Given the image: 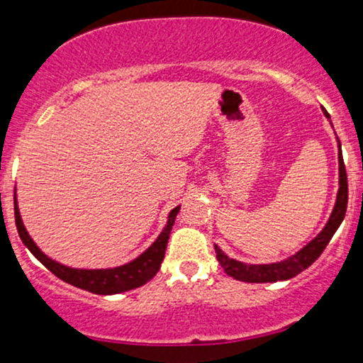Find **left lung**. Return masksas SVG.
<instances>
[{"instance_id": "left-lung-1", "label": "left lung", "mask_w": 363, "mask_h": 363, "mask_svg": "<svg viewBox=\"0 0 363 363\" xmlns=\"http://www.w3.org/2000/svg\"><path fill=\"white\" fill-rule=\"evenodd\" d=\"M324 111V109H323ZM324 116L329 119V114L324 111ZM338 162H340V189L338 196H336L335 208H333V213L329 216L326 227L319 232V235L315 239H312L306 247H302L301 251L295 252L294 256L286 257L285 261L280 262H269V264H245V262L235 261L232 257H228L218 245H215L216 259L222 264L223 272L228 277L235 278V280L247 281V283H273V281H281V280H290V278L297 277L298 273H302L303 269H307L318 257L323 254L326 245L331 240V237L335 235V232L338 230V227L343 222L345 213H347V205H348V181H347V169H345L343 155H341V143L338 140Z\"/></svg>"}]
</instances>
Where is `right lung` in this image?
<instances>
[{"mask_svg": "<svg viewBox=\"0 0 363 363\" xmlns=\"http://www.w3.org/2000/svg\"><path fill=\"white\" fill-rule=\"evenodd\" d=\"M13 199H15L16 230H18L20 239H22V242L27 245L28 251L34 254L37 259L43 262L49 272L56 274L60 280L97 295H114V294H121V291L138 289V286L145 285V283L150 281L153 277H155L158 269H160L162 261H164L165 249H167L169 235H170V230H172L174 220H176L179 210H181V206H176L172 211H170L167 216V225H165L164 230L160 232V235L157 237L155 242L150 245L143 254H140L136 259L128 262V264L118 266V268H106V269H78V268H69V266H65L61 264V262L51 259V257L45 256V254L37 247L22 222L18 205H16V194Z\"/></svg>", "mask_w": 363, "mask_h": 363, "instance_id": "obj_1", "label": "right lung"}]
</instances>
